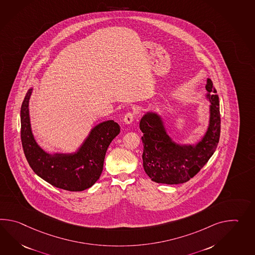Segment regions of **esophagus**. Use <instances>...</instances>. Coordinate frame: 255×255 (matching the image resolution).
<instances>
[{
    "label": "esophagus",
    "mask_w": 255,
    "mask_h": 255,
    "mask_svg": "<svg viewBox=\"0 0 255 255\" xmlns=\"http://www.w3.org/2000/svg\"><path fill=\"white\" fill-rule=\"evenodd\" d=\"M135 112H128L127 114L125 115V124H127V125H130L132 123V121L133 119L135 118Z\"/></svg>",
    "instance_id": "esophagus-1"
}]
</instances>
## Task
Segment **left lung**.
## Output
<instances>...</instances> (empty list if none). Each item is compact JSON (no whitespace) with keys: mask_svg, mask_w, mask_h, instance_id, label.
<instances>
[{"mask_svg":"<svg viewBox=\"0 0 255 255\" xmlns=\"http://www.w3.org/2000/svg\"><path fill=\"white\" fill-rule=\"evenodd\" d=\"M206 90L211 94L209 95L211 101L210 126L203 140L194 147L173 143L157 115L148 114L141 120L143 168L153 182L168 185L186 183L198 174L215 152L221 135L220 102L210 79Z\"/></svg>","mask_w":255,"mask_h":255,"instance_id":"left-lung-1","label":"left lung"}]
</instances>
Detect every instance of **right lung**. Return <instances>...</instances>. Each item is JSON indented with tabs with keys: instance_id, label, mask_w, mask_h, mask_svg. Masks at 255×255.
<instances>
[{
	"instance_id": "1",
	"label": "right lung",
	"mask_w": 255,
	"mask_h": 255,
	"mask_svg": "<svg viewBox=\"0 0 255 255\" xmlns=\"http://www.w3.org/2000/svg\"><path fill=\"white\" fill-rule=\"evenodd\" d=\"M32 90L21 107V140L23 153L34 173L52 186L68 191H82L100 178L110 143L120 133L114 121L103 122L91 131L78 153L49 155L36 144L29 122L28 102Z\"/></svg>"
}]
</instances>
